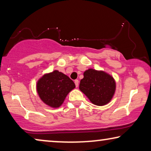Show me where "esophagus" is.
I'll return each mask as SVG.
<instances>
[{"label": "esophagus", "mask_w": 151, "mask_h": 151, "mask_svg": "<svg viewBox=\"0 0 151 151\" xmlns=\"http://www.w3.org/2000/svg\"><path fill=\"white\" fill-rule=\"evenodd\" d=\"M74 82H75V84H76V87H78V84H79V81H78V80H76L75 81H74Z\"/></svg>", "instance_id": "esophagus-1"}]
</instances>
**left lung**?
I'll use <instances>...</instances> for the list:
<instances>
[{"label":"left lung","instance_id":"8db88e82","mask_svg":"<svg viewBox=\"0 0 151 151\" xmlns=\"http://www.w3.org/2000/svg\"><path fill=\"white\" fill-rule=\"evenodd\" d=\"M115 80L103 71L89 69L84 72L79 88L93 104L104 106L113 98L115 91Z\"/></svg>","mask_w":151,"mask_h":151}]
</instances>
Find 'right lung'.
Here are the masks:
<instances>
[{
    "mask_svg": "<svg viewBox=\"0 0 151 151\" xmlns=\"http://www.w3.org/2000/svg\"><path fill=\"white\" fill-rule=\"evenodd\" d=\"M75 87L73 80L57 70L42 76L36 85L42 102L53 108L60 106L68 93Z\"/></svg>",
    "mask_w": 151,
    "mask_h": 151,
    "instance_id": "right-lung-1",
    "label": "right lung"
}]
</instances>
